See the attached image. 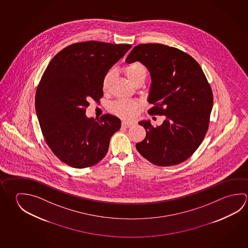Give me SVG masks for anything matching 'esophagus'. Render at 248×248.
<instances>
[{"label": "esophagus", "mask_w": 248, "mask_h": 248, "mask_svg": "<svg viewBox=\"0 0 248 248\" xmlns=\"http://www.w3.org/2000/svg\"><path fill=\"white\" fill-rule=\"evenodd\" d=\"M133 124H134V123L127 122V121H123L122 122V126L123 127H124V128H130V127H131Z\"/></svg>", "instance_id": "34e87169"}]
</instances>
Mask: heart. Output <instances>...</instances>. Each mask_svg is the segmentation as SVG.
I'll return each instance as SVG.
<instances>
[{"mask_svg":"<svg viewBox=\"0 0 248 248\" xmlns=\"http://www.w3.org/2000/svg\"><path fill=\"white\" fill-rule=\"evenodd\" d=\"M123 71L124 72L126 77L132 83H137L140 81H144L147 77L148 70L146 66L141 62H132L123 67ZM115 75L113 70H109L105 75L102 81V89L104 92L109 90V85L112 81ZM140 106V102L136 100H126L119 99L115 101L109 106V109L112 113L118 117L124 118H130L134 116L136 111Z\"/></svg>","mask_w":248,"mask_h":248,"instance_id":"1","label":"heart"}]
</instances>
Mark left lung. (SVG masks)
<instances>
[{"instance_id": "left-lung-1", "label": "left lung", "mask_w": 248, "mask_h": 248, "mask_svg": "<svg viewBox=\"0 0 248 248\" xmlns=\"http://www.w3.org/2000/svg\"><path fill=\"white\" fill-rule=\"evenodd\" d=\"M126 62L139 61L152 76L150 115L165 116L160 126L139 123L146 137L136 148L154 165L170 166L188 159L208 130L213 109L212 88L198 62L187 53L165 44H139Z\"/></svg>"}]
</instances>
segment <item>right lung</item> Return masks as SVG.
Masks as SVG:
<instances>
[{
	"label": "right lung",
	"mask_w": 248,
	"mask_h": 248,
	"mask_svg": "<svg viewBox=\"0 0 248 248\" xmlns=\"http://www.w3.org/2000/svg\"><path fill=\"white\" fill-rule=\"evenodd\" d=\"M131 44L88 41L71 44L48 63L35 93V110L44 140L66 165L83 169L102 160L109 139L121 127L105 114L87 118L89 101L104 96L102 81Z\"/></svg>",
	"instance_id": "obj_1"
}]
</instances>
